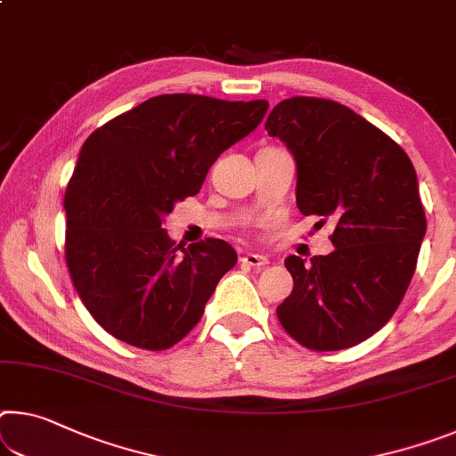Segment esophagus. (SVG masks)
Returning <instances> with one entry per match:
<instances>
[{
    "mask_svg": "<svg viewBox=\"0 0 456 456\" xmlns=\"http://www.w3.org/2000/svg\"><path fill=\"white\" fill-rule=\"evenodd\" d=\"M241 262L243 264H248V265H251V267H264V265H267L270 262H267V257L265 256H259V254H245L243 257H241Z\"/></svg>",
    "mask_w": 456,
    "mask_h": 456,
    "instance_id": "obj_1",
    "label": "esophagus"
}]
</instances>
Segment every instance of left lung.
Listing matches in <instances>:
<instances>
[{
	"label": "left lung",
	"mask_w": 456,
	"mask_h": 456,
	"mask_svg": "<svg viewBox=\"0 0 456 456\" xmlns=\"http://www.w3.org/2000/svg\"><path fill=\"white\" fill-rule=\"evenodd\" d=\"M265 129L294 154L300 213L335 221L329 256L286 257L294 288L278 319L306 349H349L392 319L414 276L426 233L416 170L392 137L330 99L280 101Z\"/></svg>",
	"instance_id": "8db88e82"
}]
</instances>
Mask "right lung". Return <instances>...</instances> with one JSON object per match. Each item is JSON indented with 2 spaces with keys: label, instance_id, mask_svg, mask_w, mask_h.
<instances>
[{
  "label": "right lung",
  "instance_id": "add662e5",
  "mask_svg": "<svg viewBox=\"0 0 456 456\" xmlns=\"http://www.w3.org/2000/svg\"><path fill=\"white\" fill-rule=\"evenodd\" d=\"M267 101L158 95L95 129L64 192V257L83 305L110 335L164 351L189 335L235 265L227 241L175 243L162 229L223 151L254 132Z\"/></svg>",
  "mask_w": 456,
  "mask_h": 456
}]
</instances>
